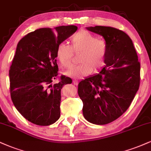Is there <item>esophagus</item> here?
Returning a JSON list of instances; mask_svg holds the SVG:
<instances>
[{"instance_id":"1","label":"esophagus","mask_w":151,"mask_h":151,"mask_svg":"<svg viewBox=\"0 0 151 151\" xmlns=\"http://www.w3.org/2000/svg\"><path fill=\"white\" fill-rule=\"evenodd\" d=\"M73 83H74V85H75V86H77V85H78V81H77V80H73Z\"/></svg>"}]
</instances>
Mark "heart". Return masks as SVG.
<instances>
[{"label":"heart","mask_w":151,"mask_h":151,"mask_svg":"<svg viewBox=\"0 0 151 151\" xmlns=\"http://www.w3.org/2000/svg\"><path fill=\"white\" fill-rule=\"evenodd\" d=\"M71 43L70 46L60 43L56 50L57 58L65 68L72 67L73 52L81 54L79 58L80 65L66 72L69 77L81 79L92 73L93 70L96 72L104 67L106 45L102 40L98 39L87 31L81 30L72 36Z\"/></svg>","instance_id":"obj_1"}]
</instances>
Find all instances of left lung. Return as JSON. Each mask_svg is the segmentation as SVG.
I'll use <instances>...</instances> for the list:
<instances>
[{"label":"left lung","instance_id":"8db88e82","mask_svg":"<svg viewBox=\"0 0 151 151\" xmlns=\"http://www.w3.org/2000/svg\"><path fill=\"white\" fill-rule=\"evenodd\" d=\"M86 29L104 38L105 65L99 74L79 82L78 94L85 119L94 124H106L130 106L139 88L140 63L133 42L125 32L104 26Z\"/></svg>","mask_w":151,"mask_h":151}]
</instances>
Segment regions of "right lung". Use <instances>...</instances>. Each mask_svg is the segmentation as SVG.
I'll return each instance as SVG.
<instances>
[{
    "mask_svg": "<svg viewBox=\"0 0 151 151\" xmlns=\"http://www.w3.org/2000/svg\"><path fill=\"white\" fill-rule=\"evenodd\" d=\"M41 28L27 34L18 43L9 70L10 96L18 112L30 122L48 126L60 116L61 89L72 79L58 76L55 58L60 43L77 30L74 25Z\"/></svg>",
    "mask_w": 151,
    "mask_h": 151,
    "instance_id": "obj_1",
    "label": "right lung"
}]
</instances>
